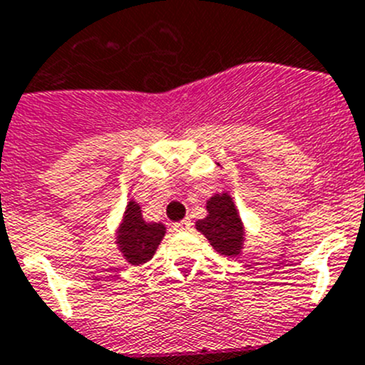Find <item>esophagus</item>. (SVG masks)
Segmentation results:
<instances>
[{"mask_svg": "<svg viewBox=\"0 0 365 365\" xmlns=\"http://www.w3.org/2000/svg\"><path fill=\"white\" fill-rule=\"evenodd\" d=\"M189 229H190L189 220H182V221H178V223L173 225V230H176V232H182V230H189Z\"/></svg>", "mask_w": 365, "mask_h": 365, "instance_id": "34e87169", "label": "esophagus"}]
</instances>
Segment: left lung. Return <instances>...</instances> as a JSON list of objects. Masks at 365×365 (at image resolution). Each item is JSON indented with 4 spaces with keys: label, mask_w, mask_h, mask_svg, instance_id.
<instances>
[{
    "label": "left lung",
    "mask_w": 365,
    "mask_h": 365,
    "mask_svg": "<svg viewBox=\"0 0 365 365\" xmlns=\"http://www.w3.org/2000/svg\"><path fill=\"white\" fill-rule=\"evenodd\" d=\"M196 230H200L220 254L236 257L243 250L247 232L229 192L212 194L207 200V216L196 221Z\"/></svg>",
    "instance_id": "1"
}]
</instances>
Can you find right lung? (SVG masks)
Here are the masks:
<instances>
[{
	"mask_svg": "<svg viewBox=\"0 0 365 365\" xmlns=\"http://www.w3.org/2000/svg\"><path fill=\"white\" fill-rule=\"evenodd\" d=\"M165 236V225L148 223L142 217L140 205L129 200L117 229L115 243L124 259L131 264H144L153 259L160 241Z\"/></svg>",
	"mask_w": 365,
	"mask_h": 365,
	"instance_id": "add662e5",
	"label": "right lung"
}]
</instances>
